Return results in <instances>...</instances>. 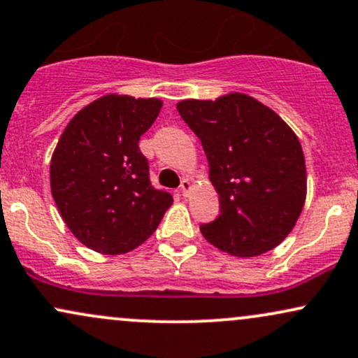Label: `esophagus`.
<instances>
[{
  "label": "esophagus",
  "instance_id": "esophagus-1",
  "mask_svg": "<svg viewBox=\"0 0 358 358\" xmlns=\"http://www.w3.org/2000/svg\"><path fill=\"white\" fill-rule=\"evenodd\" d=\"M192 190V183H190V180L188 178H185L183 182H182V185H180V192H182V195L183 196H187L188 195V192Z\"/></svg>",
  "mask_w": 358,
  "mask_h": 358
}]
</instances>
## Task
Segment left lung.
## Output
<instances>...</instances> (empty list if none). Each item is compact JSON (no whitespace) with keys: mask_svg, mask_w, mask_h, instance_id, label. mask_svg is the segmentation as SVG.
Returning <instances> with one entry per match:
<instances>
[{"mask_svg":"<svg viewBox=\"0 0 358 358\" xmlns=\"http://www.w3.org/2000/svg\"><path fill=\"white\" fill-rule=\"evenodd\" d=\"M176 110L200 138L220 215L200 227L213 247L250 258L278 247L307 196L299 136L272 108L245 93L182 100Z\"/></svg>","mask_w":358,"mask_h":358,"instance_id":"left-lung-1","label":"left lung"}]
</instances>
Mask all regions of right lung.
Returning <instances> with one entry per match:
<instances>
[{"label":"right lung","instance_id":"right-lung-1","mask_svg":"<svg viewBox=\"0 0 358 358\" xmlns=\"http://www.w3.org/2000/svg\"><path fill=\"white\" fill-rule=\"evenodd\" d=\"M158 98L110 93L66 124L50 163L51 195L85 247L122 255L148 240L173 198L150 183L140 136L160 115Z\"/></svg>","mask_w":358,"mask_h":358}]
</instances>
